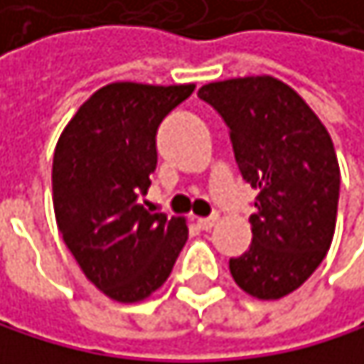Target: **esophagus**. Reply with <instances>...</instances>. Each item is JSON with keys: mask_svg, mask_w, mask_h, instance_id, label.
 Instances as JSON below:
<instances>
[{"mask_svg": "<svg viewBox=\"0 0 364 364\" xmlns=\"http://www.w3.org/2000/svg\"><path fill=\"white\" fill-rule=\"evenodd\" d=\"M219 221V215H210V217H199L197 219V225L202 228V230H213Z\"/></svg>", "mask_w": 364, "mask_h": 364, "instance_id": "34e87169", "label": "esophagus"}]
</instances>
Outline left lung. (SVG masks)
<instances>
[{
    "instance_id": "obj_1",
    "label": "left lung",
    "mask_w": 364,
    "mask_h": 364,
    "mask_svg": "<svg viewBox=\"0 0 364 364\" xmlns=\"http://www.w3.org/2000/svg\"><path fill=\"white\" fill-rule=\"evenodd\" d=\"M197 95L228 123L236 165L258 191L252 245L230 258V274L247 295L280 299L313 276L332 243L341 184L332 139L278 77L210 82Z\"/></svg>"
}]
</instances>
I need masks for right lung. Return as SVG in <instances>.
<instances>
[{
  "label": "right lung",
  "instance_id": "right-lung-1",
  "mask_svg": "<svg viewBox=\"0 0 364 364\" xmlns=\"http://www.w3.org/2000/svg\"><path fill=\"white\" fill-rule=\"evenodd\" d=\"M195 84L112 82L95 90L63 130L51 167L53 213L84 276L106 297L134 304L167 282L188 228L149 213L139 193L151 184L160 121Z\"/></svg>",
  "mask_w": 364,
  "mask_h": 364
}]
</instances>
